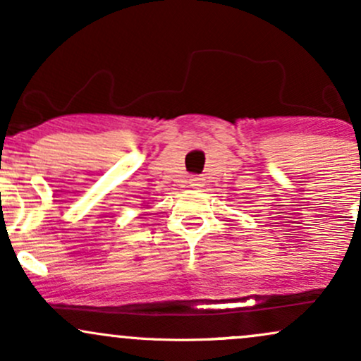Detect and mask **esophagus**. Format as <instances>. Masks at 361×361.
<instances>
[{
	"label": "esophagus",
	"mask_w": 361,
	"mask_h": 361,
	"mask_svg": "<svg viewBox=\"0 0 361 361\" xmlns=\"http://www.w3.org/2000/svg\"><path fill=\"white\" fill-rule=\"evenodd\" d=\"M204 178L202 176H192L190 178V186H192V188H202V186H204Z\"/></svg>",
	"instance_id": "34e87169"
}]
</instances>
